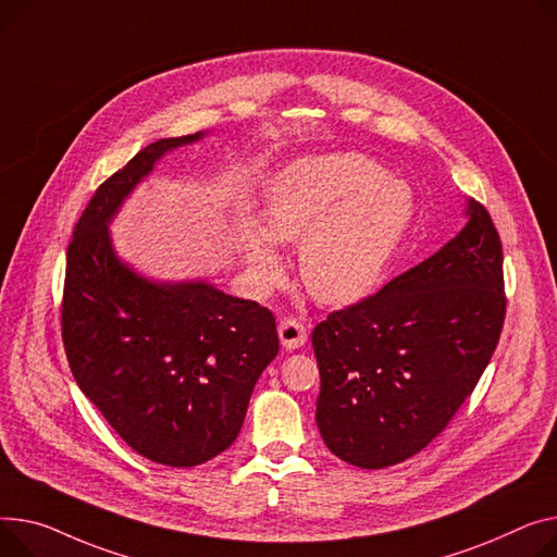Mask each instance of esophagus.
<instances>
[{
    "instance_id": "34e87169",
    "label": "esophagus",
    "mask_w": 557,
    "mask_h": 557,
    "mask_svg": "<svg viewBox=\"0 0 557 557\" xmlns=\"http://www.w3.org/2000/svg\"><path fill=\"white\" fill-rule=\"evenodd\" d=\"M280 333V343L284 349L293 351V349H300L307 343V329L302 322H298L295 318H284L277 326Z\"/></svg>"
}]
</instances>
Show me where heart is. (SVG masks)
Listing matches in <instances>:
<instances>
[{
    "label": "heart",
    "mask_w": 557,
    "mask_h": 557,
    "mask_svg": "<svg viewBox=\"0 0 557 557\" xmlns=\"http://www.w3.org/2000/svg\"><path fill=\"white\" fill-rule=\"evenodd\" d=\"M414 210L410 185L360 154L302 157L267 195L264 226L246 214L237 246L252 282L269 290L284 264L277 244H302L300 280L313 300L354 305L383 280Z\"/></svg>",
    "instance_id": "obj_1"
}]
</instances>
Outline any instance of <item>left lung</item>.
I'll return each instance as SVG.
<instances>
[{
    "label": "left lung",
    "mask_w": 557,
    "mask_h": 557,
    "mask_svg": "<svg viewBox=\"0 0 557 557\" xmlns=\"http://www.w3.org/2000/svg\"><path fill=\"white\" fill-rule=\"evenodd\" d=\"M419 267L313 329L315 421L343 461L379 470L421 453L472 394L497 347L502 242L486 208Z\"/></svg>",
    "instance_id": "obj_1"
}]
</instances>
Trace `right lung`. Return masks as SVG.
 <instances>
[{
    "instance_id": "obj_1",
    "label": "right lung",
    "mask_w": 557,
    "mask_h": 557,
    "mask_svg": "<svg viewBox=\"0 0 557 557\" xmlns=\"http://www.w3.org/2000/svg\"><path fill=\"white\" fill-rule=\"evenodd\" d=\"M208 134L150 143L109 176L66 252L62 338L73 379L132 450L172 468L233 446L255 383L280 351L269 309L203 277L145 275L111 239L109 226L138 185Z\"/></svg>"
}]
</instances>
